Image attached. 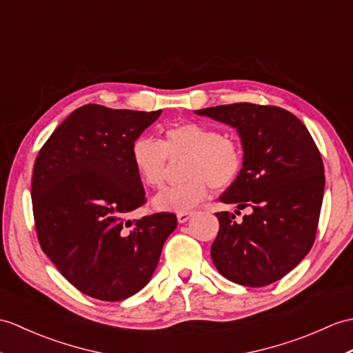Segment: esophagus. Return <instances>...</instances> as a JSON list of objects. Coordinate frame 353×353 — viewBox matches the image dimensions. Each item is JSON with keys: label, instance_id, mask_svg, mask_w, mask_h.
<instances>
[{"label": "esophagus", "instance_id": "obj_1", "mask_svg": "<svg viewBox=\"0 0 353 353\" xmlns=\"http://www.w3.org/2000/svg\"><path fill=\"white\" fill-rule=\"evenodd\" d=\"M191 216H192V212H179V214H177V221H179L180 224H183Z\"/></svg>", "mask_w": 353, "mask_h": 353}]
</instances>
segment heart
<instances>
[{
    "label": "heart",
    "mask_w": 353,
    "mask_h": 353,
    "mask_svg": "<svg viewBox=\"0 0 353 353\" xmlns=\"http://www.w3.org/2000/svg\"><path fill=\"white\" fill-rule=\"evenodd\" d=\"M183 159L185 180L154 196L158 209L188 212L206 199L210 186L227 190L241 174L243 153L233 137L199 121L177 123L163 129L161 139L139 137L132 144L137 173L157 190L167 182L171 162Z\"/></svg>",
    "instance_id": "1"
}]
</instances>
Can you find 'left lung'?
Returning a JSON list of instances; mask_svg holds the SVG:
<instances>
[{
    "instance_id": "8db88e82",
    "label": "left lung",
    "mask_w": 353,
    "mask_h": 353,
    "mask_svg": "<svg viewBox=\"0 0 353 353\" xmlns=\"http://www.w3.org/2000/svg\"><path fill=\"white\" fill-rule=\"evenodd\" d=\"M195 114L237 129L242 170L219 200L251 210L239 223L233 214L218 212L214 265L236 284H272L296 268L314 243L325 190L321 152L304 123L280 106L241 102Z\"/></svg>"
}]
</instances>
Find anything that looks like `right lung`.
Returning a JSON list of instances; mask_svg holds the SVG:
<instances>
[{"instance_id": "1", "label": "right lung", "mask_w": 353, "mask_h": 353, "mask_svg": "<svg viewBox=\"0 0 353 353\" xmlns=\"http://www.w3.org/2000/svg\"><path fill=\"white\" fill-rule=\"evenodd\" d=\"M161 112L84 105L36 158L31 200L39 243L65 280L92 298L116 302L141 290L177 227L170 212L126 219L145 203L132 144Z\"/></svg>"}]
</instances>
